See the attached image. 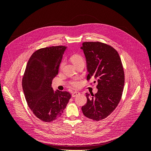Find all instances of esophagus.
<instances>
[{
  "instance_id": "obj_1",
  "label": "esophagus",
  "mask_w": 151,
  "mask_h": 151,
  "mask_svg": "<svg viewBox=\"0 0 151 151\" xmlns=\"http://www.w3.org/2000/svg\"><path fill=\"white\" fill-rule=\"evenodd\" d=\"M79 94V92H78V91H75V92L72 93V96L74 98V97L77 96Z\"/></svg>"
}]
</instances>
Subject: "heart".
<instances>
[{"mask_svg":"<svg viewBox=\"0 0 151 151\" xmlns=\"http://www.w3.org/2000/svg\"><path fill=\"white\" fill-rule=\"evenodd\" d=\"M71 59V61L72 62V63H74V65L77 64V63H79L80 62H84V59L81 55L78 54H75V55H73L71 56L70 57ZM63 62L61 63V66L63 65ZM71 85L74 86V87H77L79 86V81L77 80V79H74L71 82Z\"/></svg>","mask_w":151,"mask_h":151,"instance_id":"heart-1","label":"heart"}]
</instances>
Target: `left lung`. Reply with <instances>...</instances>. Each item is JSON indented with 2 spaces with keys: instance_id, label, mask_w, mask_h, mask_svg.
I'll use <instances>...</instances> for the list:
<instances>
[{
  "instance_id": "1",
  "label": "left lung",
  "mask_w": 151,
  "mask_h": 151,
  "mask_svg": "<svg viewBox=\"0 0 151 151\" xmlns=\"http://www.w3.org/2000/svg\"><path fill=\"white\" fill-rule=\"evenodd\" d=\"M81 48L86 59L87 79L96 80L98 89L92 96L86 93L87 103L82 111L91 120H101L115 110L122 98L125 74L121 59L115 48L99 42H84Z\"/></svg>"
}]
</instances>
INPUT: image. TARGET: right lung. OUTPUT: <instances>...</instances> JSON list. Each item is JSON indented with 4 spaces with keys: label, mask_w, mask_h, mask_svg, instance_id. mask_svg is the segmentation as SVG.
Returning <instances> with one entry per match:
<instances>
[{
    "label": "right lung",
    "mask_w": 151,
    "mask_h": 151,
    "mask_svg": "<svg viewBox=\"0 0 151 151\" xmlns=\"http://www.w3.org/2000/svg\"><path fill=\"white\" fill-rule=\"evenodd\" d=\"M66 48L55 46L36 50L29 58L22 77V89L28 106L45 122L60 116L71 98L68 92L55 91L52 87Z\"/></svg>",
    "instance_id": "obj_1"
}]
</instances>
